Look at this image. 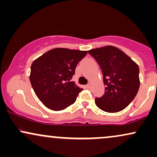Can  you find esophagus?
I'll return each mask as SVG.
<instances>
[{
	"label": "esophagus",
	"instance_id": "obj_1",
	"mask_svg": "<svg viewBox=\"0 0 157 157\" xmlns=\"http://www.w3.org/2000/svg\"><path fill=\"white\" fill-rule=\"evenodd\" d=\"M86 88H87L88 89H91V84L89 83V84H87V85H86Z\"/></svg>",
	"mask_w": 157,
	"mask_h": 157
}]
</instances>
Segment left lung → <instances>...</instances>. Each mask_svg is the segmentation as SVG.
<instances>
[{
  "mask_svg": "<svg viewBox=\"0 0 157 157\" xmlns=\"http://www.w3.org/2000/svg\"><path fill=\"white\" fill-rule=\"evenodd\" d=\"M102 70L105 94L95 98L99 109L109 113L125 109L140 88V68L126 54L112 46L89 50Z\"/></svg>",
  "mask_w": 157,
  "mask_h": 157,
  "instance_id": "left-lung-1",
  "label": "left lung"
}]
</instances>
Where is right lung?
<instances>
[{"label":"right lung","mask_w":157,"mask_h":157,"mask_svg":"<svg viewBox=\"0 0 157 157\" xmlns=\"http://www.w3.org/2000/svg\"><path fill=\"white\" fill-rule=\"evenodd\" d=\"M87 51L57 48L32 63L29 80L32 89L49 109L60 111L76 101L82 89L71 81L77 63Z\"/></svg>","instance_id":"obj_1"}]
</instances>
